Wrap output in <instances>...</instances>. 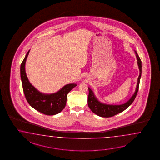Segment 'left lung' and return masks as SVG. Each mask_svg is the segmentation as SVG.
<instances>
[{"label": "left lung", "mask_w": 160, "mask_h": 160, "mask_svg": "<svg viewBox=\"0 0 160 160\" xmlns=\"http://www.w3.org/2000/svg\"><path fill=\"white\" fill-rule=\"evenodd\" d=\"M136 58L138 59V68L140 70V74L138 78V81L137 84L136 90L134 92L132 98L125 104L119 105H107L101 103L97 99L95 98V95L94 94L93 92L92 91L90 88H88V105L89 108H90L91 111L94 113L96 115H98L99 117H104V118H109L112 117L119 113L125 111L126 108H128L132 102H133L138 92L140 80L142 75V61L138 56V53L135 51Z\"/></svg>", "instance_id": "obj_1"}]
</instances>
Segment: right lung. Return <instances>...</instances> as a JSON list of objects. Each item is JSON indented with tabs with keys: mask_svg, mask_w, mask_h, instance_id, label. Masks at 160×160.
<instances>
[{
	"mask_svg": "<svg viewBox=\"0 0 160 160\" xmlns=\"http://www.w3.org/2000/svg\"><path fill=\"white\" fill-rule=\"evenodd\" d=\"M29 51L27 53L20 66L22 89L27 102L35 109L47 115H53L61 112L66 106L68 94L76 84H67L58 92L49 95L39 92L29 82L26 75L25 64Z\"/></svg>",
	"mask_w": 160,
	"mask_h": 160,
	"instance_id": "add662e5",
	"label": "right lung"
}]
</instances>
